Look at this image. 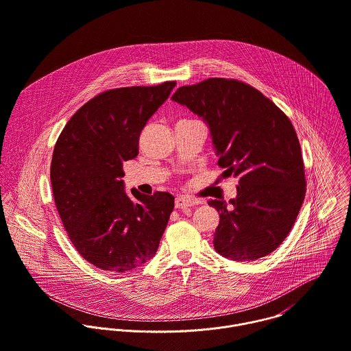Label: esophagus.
I'll list each match as a JSON object with an SVG mask.
<instances>
[{"label": "esophagus", "mask_w": 351, "mask_h": 351, "mask_svg": "<svg viewBox=\"0 0 351 351\" xmlns=\"http://www.w3.org/2000/svg\"><path fill=\"white\" fill-rule=\"evenodd\" d=\"M200 204V200L189 197V196H178L176 199V208H189Z\"/></svg>", "instance_id": "esophagus-1"}]
</instances>
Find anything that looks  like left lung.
I'll use <instances>...</instances> for the list:
<instances>
[{"label":"left lung","instance_id":"left-lung-1","mask_svg":"<svg viewBox=\"0 0 351 351\" xmlns=\"http://www.w3.org/2000/svg\"><path fill=\"white\" fill-rule=\"evenodd\" d=\"M171 99L207 122L218 165L226 177L238 178L230 206L208 202L219 213L215 250L234 261L269 254L294 226L306 192L291 121L260 91L234 79L184 86Z\"/></svg>","mask_w":351,"mask_h":351}]
</instances>
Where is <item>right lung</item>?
Wrapping results in <instances>:
<instances>
[{"label":"right lung","instance_id":"add662e5","mask_svg":"<svg viewBox=\"0 0 351 351\" xmlns=\"http://www.w3.org/2000/svg\"><path fill=\"white\" fill-rule=\"evenodd\" d=\"M176 82L105 91L62 129L50 166L57 211L77 252L97 268L126 272L152 258L174 208L167 192L123 189L122 165Z\"/></svg>","mask_w":351,"mask_h":351}]
</instances>
